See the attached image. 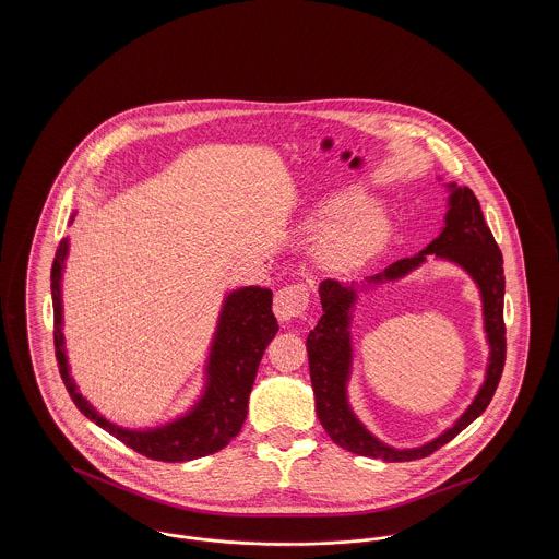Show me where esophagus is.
Wrapping results in <instances>:
<instances>
[{"mask_svg": "<svg viewBox=\"0 0 559 559\" xmlns=\"http://www.w3.org/2000/svg\"><path fill=\"white\" fill-rule=\"evenodd\" d=\"M310 304V289L304 283H293L274 295V314L278 320L301 317Z\"/></svg>", "mask_w": 559, "mask_h": 559, "instance_id": "34e87169", "label": "esophagus"}]
</instances>
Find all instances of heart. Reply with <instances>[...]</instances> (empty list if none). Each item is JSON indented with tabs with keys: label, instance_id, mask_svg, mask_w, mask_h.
<instances>
[{
	"label": "heart",
	"instance_id": "b5f03b06",
	"mask_svg": "<svg viewBox=\"0 0 559 559\" xmlns=\"http://www.w3.org/2000/svg\"><path fill=\"white\" fill-rule=\"evenodd\" d=\"M369 199L358 188H346L324 199L312 213L310 224L324 228L317 260L329 272L346 274L365 266L390 240L392 226L388 215L367 205Z\"/></svg>",
	"mask_w": 559,
	"mask_h": 559
}]
</instances>
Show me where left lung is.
I'll return each mask as SVG.
<instances>
[{
	"mask_svg": "<svg viewBox=\"0 0 559 559\" xmlns=\"http://www.w3.org/2000/svg\"><path fill=\"white\" fill-rule=\"evenodd\" d=\"M449 212L447 226L438 239L431 240L426 249L413 258H404L385 267L383 272L369 276L367 283L394 281L411 270L421 266L426 255H436L451 260L454 264L469 272L478 283L484 304V329L490 344V365L486 371V381L479 388L478 396L472 406L461 415V419L438 436L433 442L419 449L399 451L385 447L371 436L365 426L354 417L347 404L346 383L352 362V344H349V308L356 301L354 287H344L337 281L320 283V304L322 317L319 324L310 331L306 347L310 362V379L317 399V413L320 424L329 438L354 454L383 459L388 463L396 461H415L429 456L440 447L449 444L456 433H461L472 421L486 411L497 392L506 367V320H503V297H506V274H503V253L492 237L490 228L479 210L476 194L467 187L449 185Z\"/></svg>",
	"mask_w": 559,
	"mask_h": 559,
	"instance_id": "left-lung-1",
	"label": "left lung"
}]
</instances>
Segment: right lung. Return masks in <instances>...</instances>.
I'll return each instance as SVG.
<instances>
[{
  "mask_svg": "<svg viewBox=\"0 0 559 559\" xmlns=\"http://www.w3.org/2000/svg\"><path fill=\"white\" fill-rule=\"evenodd\" d=\"M75 217V215H73ZM71 217V222H73ZM67 240H60L52 264V304H53V349L58 360V371L64 381V388L81 413L96 426L107 429L110 436L121 440L132 451L148 459L180 463L192 461L205 454L222 451L237 436L247 417L249 394L258 374L260 360L267 344L278 331V322L272 314V292L264 287H245L233 292L222 308L217 331L213 337L210 365H207V390L187 417L148 429L130 431L112 426L100 417L87 400L81 396L69 374L64 340H62V299H60V278L67 258Z\"/></svg>",
  "mask_w": 559,
  "mask_h": 559,
  "instance_id": "obj_1",
  "label": "right lung"
}]
</instances>
